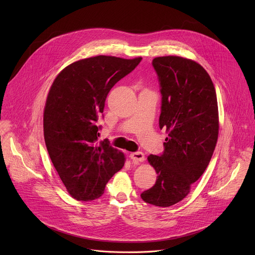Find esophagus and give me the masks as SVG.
Segmentation results:
<instances>
[{"mask_svg":"<svg viewBox=\"0 0 255 255\" xmlns=\"http://www.w3.org/2000/svg\"><path fill=\"white\" fill-rule=\"evenodd\" d=\"M130 158L135 162H138V161L142 162L145 159V156L142 152H132L130 154Z\"/></svg>","mask_w":255,"mask_h":255,"instance_id":"34e87169","label":"esophagus"}]
</instances>
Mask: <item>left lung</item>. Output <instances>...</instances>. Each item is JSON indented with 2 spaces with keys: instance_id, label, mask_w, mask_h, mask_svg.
Masks as SVG:
<instances>
[{
  "instance_id": "left-lung-1",
  "label": "left lung",
  "mask_w": 255,
  "mask_h": 255,
  "mask_svg": "<svg viewBox=\"0 0 255 255\" xmlns=\"http://www.w3.org/2000/svg\"><path fill=\"white\" fill-rule=\"evenodd\" d=\"M161 94L159 128L168 137L159 155H149L155 185L141 194L145 203L169 207L187 197L206 170L218 139L219 116L213 82L202 65L179 56L152 60Z\"/></svg>"
}]
</instances>
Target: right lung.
<instances>
[{
  "label": "right lung",
  "mask_w": 255,
  "mask_h": 255,
  "mask_svg": "<svg viewBox=\"0 0 255 255\" xmlns=\"http://www.w3.org/2000/svg\"><path fill=\"white\" fill-rule=\"evenodd\" d=\"M141 59L106 55L82 59L66 66L50 88L43 115L45 144L63 185L78 201L100 198L109 179L124 165L122 152L107 141L98 143L97 122L109 92Z\"/></svg>",
  "instance_id": "1"
}]
</instances>
